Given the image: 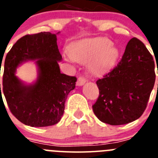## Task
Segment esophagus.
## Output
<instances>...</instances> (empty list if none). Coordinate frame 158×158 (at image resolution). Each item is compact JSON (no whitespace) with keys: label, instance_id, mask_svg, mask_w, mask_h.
<instances>
[{"label":"esophagus","instance_id":"34e87169","mask_svg":"<svg viewBox=\"0 0 158 158\" xmlns=\"http://www.w3.org/2000/svg\"><path fill=\"white\" fill-rule=\"evenodd\" d=\"M87 79H86L85 77H83V76L79 77V79H78L77 82H76V85H77V86H83V85L87 82Z\"/></svg>","mask_w":158,"mask_h":158}]
</instances>
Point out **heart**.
<instances>
[{
	"mask_svg": "<svg viewBox=\"0 0 158 158\" xmlns=\"http://www.w3.org/2000/svg\"><path fill=\"white\" fill-rule=\"evenodd\" d=\"M115 49L106 38H87L70 46V59L82 64L89 63L92 73H102L109 68L115 56Z\"/></svg>",
	"mask_w": 158,
	"mask_h": 158,
	"instance_id": "1",
	"label": "heart"
}]
</instances>
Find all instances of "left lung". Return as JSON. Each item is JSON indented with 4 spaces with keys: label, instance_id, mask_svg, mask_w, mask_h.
Here are the masks:
<instances>
[{
    "label": "left lung",
    "instance_id": "obj_1",
    "mask_svg": "<svg viewBox=\"0 0 158 158\" xmlns=\"http://www.w3.org/2000/svg\"><path fill=\"white\" fill-rule=\"evenodd\" d=\"M154 68L153 56L145 44L132 38L122 60L96 82L99 96L92 106L96 117L112 126L139 118L154 86Z\"/></svg>",
    "mask_w": 158,
    "mask_h": 158
}]
</instances>
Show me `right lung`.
Returning <instances> with one entry per match:
<instances>
[{
  "label": "right lung",
  "instance_id": "1",
  "mask_svg": "<svg viewBox=\"0 0 158 158\" xmlns=\"http://www.w3.org/2000/svg\"><path fill=\"white\" fill-rule=\"evenodd\" d=\"M61 60L56 34L51 32L24 35L7 54L2 92L10 111L24 125L49 127L62 118L67 97L75 89L77 79L60 73ZM28 61H35L38 67L37 80L31 85L15 75L16 68Z\"/></svg>",
  "mask_w": 158,
  "mask_h": 158
}]
</instances>
